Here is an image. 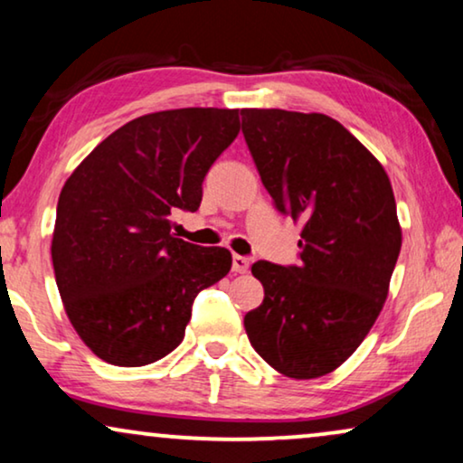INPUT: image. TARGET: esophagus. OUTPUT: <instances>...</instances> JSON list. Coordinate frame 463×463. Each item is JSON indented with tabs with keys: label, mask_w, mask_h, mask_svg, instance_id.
Here are the masks:
<instances>
[{
	"label": "esophagus",
	"mask_w": 463,
	"mask_h": 463,
	"mask_svg": "<svg viewBox=\"0 0 463 463\" xmlns=\"http://www.w3.org/2000/svg\"><path fill=\"white\" fill-rule=\"evenodd\" d=\"M250 268V259H246L242 255H233L232 257V269L236 271V274H246Z\"/></svg>",
	"instance_id": "1"
}]
</instances>
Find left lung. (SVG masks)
Masks as SVG:
<instances>
[{"label": "left lung", "instance_id": "left-lung-1", "mask_svg": "<svg viewBox=\"0 0 463 463\" xmlns=\"http://www.w3.org/2000/svg\"><path fill=\"white\" fill-rule=\"evenodd\" d=\"M242 132L276 208L301 223L299 265L252 263L265 297L244 316L255 352L282 375L345 363L388 299L402 230L382 162L325 113L242 109Z\"/></svg>", "mask_w": 463, "mask_h": 463}]
</instances>
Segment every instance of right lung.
I'll return each mask as SVG.
<instances>
[{"instance_id": "right-lung-1", "label": "right lung", "mask_w": 463, "mask_h": 463, "mask_svg": "<svg viewBox=\"0 0 463 463\" xmlns=\"http://www.w3.org/2000/svg\"><path fill=\"white\" fill-rule=\"evenodd\" d=\"M238 109L185 107L111 132L59 195L52 265L67 318L94 356L145 366L185 337L192 303L232 269V252L170 233L240 132Z\"/></svg>"}]
</instances>
